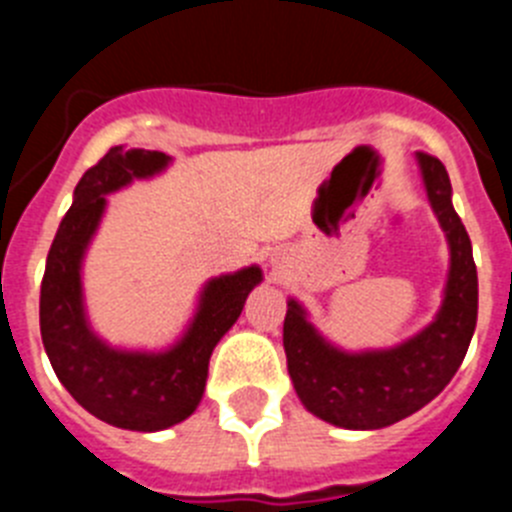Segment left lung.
<instances>
[{
    "mask_svg": "<svg viewBox=\"0 0 512 512\" xmlns=\"http://www.w3.org/2000/svg\"><path fill=\"white\" fill-rule=\"evenodd\" d=\"M425 192L449 238L451 269L436 320L387 351L343 354L325 343L295 300L287 302L284 354L289 377L312 415L341 428L372 431L418 413L451 382L477 325V266L467 228L451 205V182L431 153H418Z\"/></svg>",
    "mask_w": 512,
    "mask_h": 512,
    "instance_id": "obj_1",
    "label": "left lung"
}]
</instances>
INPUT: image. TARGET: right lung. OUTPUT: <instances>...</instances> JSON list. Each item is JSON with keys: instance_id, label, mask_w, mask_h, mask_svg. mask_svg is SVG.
<instances>
[{"instance_id": "obj_1", "label": "right lung", "mask_w": 512, "mask_h": 512, "mask_svg": "<svg viewBox=\"0 0 512 512\" xmlns=\"http://www.w3.org/2000/svg\"><path fill=\"white\" fill-rule=\"evenodd\" d=\"M166 164L169 156L161 151L115 146L84 171L40 284V336L53 372L81 408L125 431H164L197 410L212 348L261 282L259 266L207 282L187 336L164 354L117 351L89 330L81 302V259L104 212V194L158 174Z\"/></svg>"}]
</instances>
